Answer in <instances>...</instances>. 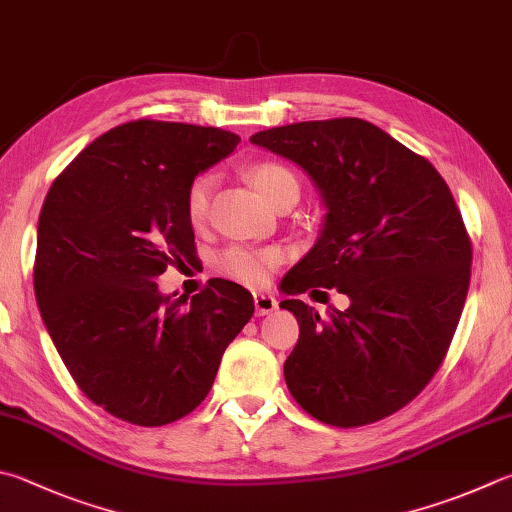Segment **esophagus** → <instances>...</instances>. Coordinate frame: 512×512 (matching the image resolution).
I'll use <instances>...</instances> for the list:
<instances>
[{
	"label": "esophagus",
	"instance_id": "1",
	"mask_svg": "<svg viewBox=\"0 0 512 512\" xmlns=\"http://www.w3.org/2000/svg\"><path fill=\"white\" fill-rule=\"evenodd\" d=\"M253 300H255L257 315H268V313H273L277 309V300L268 293H255Z\"/></svg>",
	"mask_w": 512,
	"mask_h": 512
}]
</instances>
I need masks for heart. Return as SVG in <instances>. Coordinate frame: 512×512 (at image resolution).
I'll list each match as a JSON object with an SVG mask.
<instances>
[{"mask_svg":"<svg viewBox=\"0 0 512 512\" xmlns=\"http://www.w3.org/2000/svg\"><path fill=\"white\" fill-rule=\"evenodd\" d=\"M246 179L262 194V197L275 206L288 197H300V179L297 174L280 161H255L246 167ZM212 190H215V176L199 174L194 176L185 194V215L192 226L206 221L210 210ZM280 262V253L273 248H248L230 246L217 257V271L246 286H262L271 277L275 264Z\"/></svg>","mask_w":512,"mask_h":512,"instance_id":"heart-1","label":"heart"}]
</instances>
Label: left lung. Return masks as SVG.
<instances>
[{"label":"left lung","mask_w":512,"mask_h":512,"mask_svg":"<svg viewBox=\"0 0 512 512\" xmlns=\"http://www.w3.org/2000/svg\"><path fill=\"white\" fill-rule=\"evenodd\" d=\"M250 143L300 165L327 208L286 295L322 286L351 300L329 320L302 300L280 302L300 322L284 362L288 392L336 427L398 412L441 367L470 286L472 244L448 183L360 118L273 127Z\"/></svg>","instance_id":"8db88e82"}]
</instances>
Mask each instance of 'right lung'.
<instances>
[{
  "label": "right lung",
  "instance_id": "add662e5",
  "mask_svg": "<svg viewBox=\"0 0 512 512\" xmlns=\"http://www.w3.org/2000/svg\"><path fill=\"white\" fill-rule=\"evenodd\" d=\"M237 143L219 127L132 120L87 145L46 194L37 306L82 394L120 421L159 427L190 414L253 318V295L235 282L217 277L192 300L154 282L197 257L188 185Z\"/></svg>",
  "mask_w": 512,
  "mask_h": 512
}]
</instances>
